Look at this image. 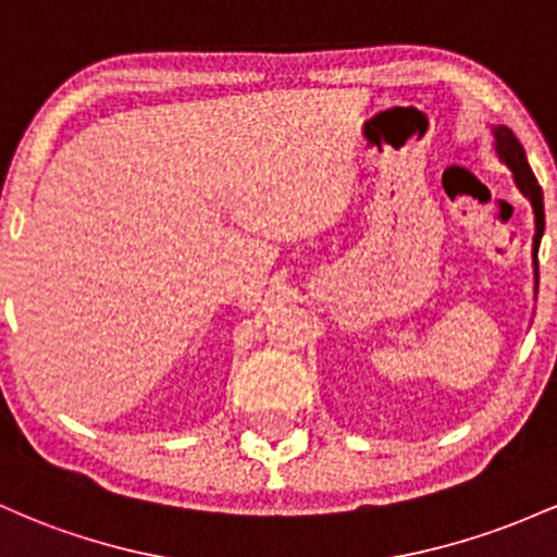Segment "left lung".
<instances>
[{
    "label": "left lung",
    "instance_id": "left-lung-1",
    "mask_svg": "<svg viewBox=\"0 0 557 557\" xmlns=\"http://www.w3.org/2000/svg\"><path fill=\"white\" fill-rule=\"evenodd\" d=\"M494 137V152H497L499 161L505 163L507 169L512 171V182H516L518 193L531 203V211H534V243H531V259H534V293L540 290V243L542 235H545V203H542V187L536 182L534 171H531L527 152H523V145L518 143V137L507 126H492Z\"/></svg>",
    "mask_w": 557,
    "mask_h": 557
}]
</instances>
